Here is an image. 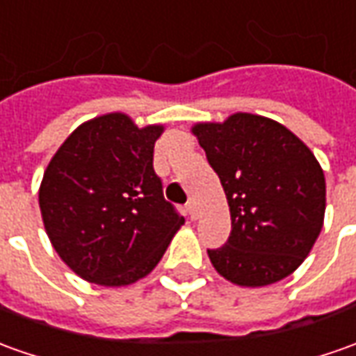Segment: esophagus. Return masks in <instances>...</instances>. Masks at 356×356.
I'll use <instances>...</instances> for the list:
<instances>
[{"mask_svg": "<svg viewBox=\"0 0 356 356\" xmlns=\"http://www.w3.org/2000/svg\"><path fill=\"white\" fill-rule=\"evenodd\" d=\"M187 212H188V216H191L193 220L198 218V207L195 200H188L187 202Z\"/></svg>", "mask_w": 356, "mask_h": 356, "instance_id": "34e87169", "label": "esophagus"}]
</instances>
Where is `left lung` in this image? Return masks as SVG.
<instances>
[{"label":"left lung","mask_w":356,"mask_h":356,"mask_svg":"<svg viewBox=\"0 0 356 356\" xmlns=\"http://www.w3.org/2000/svg\"><path fill=\"white\" fill-rule=\"evenodd\" d=\"M228 198L232 234L209 257L239 286H267L308 257L325 214V177L316 156L289 128L236 113L193 127Z\"/></svg>","instance_id":"8db88e82"}]
</instances>
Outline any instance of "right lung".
<instances>
[{"label": "right lung", "instance_id": "1", "mask_svg": "<svg viewBox=\"0 0 356 356\" xmlns=\"http://www.w3.org/2000/svg\"><path fill=\"white\" fill-rule=\"evenodd\" d=\"M161 132L108 113L77 127L46 168L38 191L46 234L87 282L124 286L146 277L185 224L154 171Z\"/></svg>", "mask_w": 356, "mask_h": 356}]
</instances>
